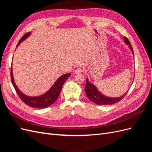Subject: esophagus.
<instances>
[{
    "instance_id": "1",
    "label": "esophagus",
    "mask_w": 152,
    "mask_h": 152,
    "mask_svg": "<svg viewBox=\"0 0 152 152\" xmlns=\"http://www.w3.org/2000/svg\"><path fill=\"white\" fill-rule=\"evenodd\" d=\"M83 72V70L82 68H77L74 71V73L75 74H79V73H82Z\"/></svg>"
}]
</instances>
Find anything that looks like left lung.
I'll use <instances>...</instances> for the list:
<instances>
[{"label":"left lung","mask_w":152,"mask_h":152,"mask_svg":"<svg viewBox=\"0 0 152 152\" xmlns=\"http://www.w3.org/2000/svg\"><path fill=\"white\" fill-rule=\"evenodd\" d=\"M124 42H125L127 45H128V47L129 48L133 54V56H134V51H133L132 45L129 42V40L126 37H124ZM84 89H85V92L87 98H88L91 101H92L93 103L99 105L112 104L114 103H118L126 95L127 93V92H126L125 94L118 98L108 97V96H106L101 93L98 90V89L96 88V87L94 84L91 83V82L89 81L88 78H87L86 79V84Z\"/></svg>","instance_id":"obj_1"}]
</instances>
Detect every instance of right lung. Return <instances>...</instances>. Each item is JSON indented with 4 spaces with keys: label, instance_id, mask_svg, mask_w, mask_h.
<instances>
[{
    "label": "right lung",
    "instance_id": "right-lung-1",
    "mask_svg": "<svg viewBox=\"0 0 152 152\" xmlns=\"http://www.w3.org/2000/svg\"><path fill=\"white\" fill-rule=\"evenodd\" d=\"M30 32H28L25 35L22 37L21 39L20 40L19 42L18 43L16 48L23 41L25 40L27 37L30 35ZM71 73H68L66 74L62 75L59 77L57 80L54 82L53 86L46 92V93L38 96H26L21 92V91L18 88L16 85L15 80H14L13 73H12V68L11 66V79L13 87L16 91L20 98L23 102L26 104L30 106L33 108H45L49 107V106L53 104L59 97V95L60 94L63 85L65 83V82L68 78L70 76Z\"/></svg>",
    "mask_w": 152,
    "mask_h": 152
}]
</instances>
